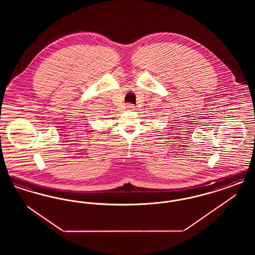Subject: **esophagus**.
I'll return each instance as SVG.
<instances>
[{"instance_id": "obj_1", "label": "esophagus", "mask_w": 255, "mask_h": 255, "mask_svg": "<svg viewBox=\"0 0 255 255\" xmlns=\"http://www.w3.org/2000/svg\"><path fill=\"white\" fill-rule=\"evenodd\" d=\"M127 108L129 110H131V111H133V110H134V106H133V104H127Z\"/></svg>"}]
</instances>
